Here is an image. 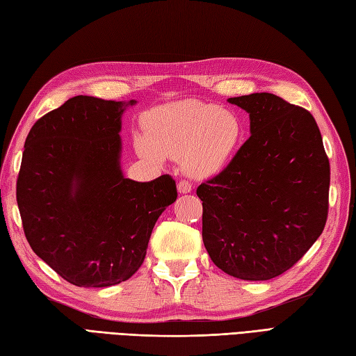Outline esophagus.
I'll list each match as a JSON object with an SVG mask.
<instances>
[{
	"mask_svg": "<svg viewBox=\"0 0 356 356\" xmlns=\"http://www.w3.org/2000/svg\"><path fill=\"white\" fill-rule=\"evenodd\" d=\"M177 191L180 194H188V193L193 191V186H191V184H189L188 180H180L179 184H177Z\"/></svg>",
	"mask_w": 356,
	"mask_h": 356,
	"instance_id": "obj_1",
	"label": "esophagus"
}]
</instances>
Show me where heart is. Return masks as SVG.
Masks as SVG:
<instances>
[{
  "label": "heart",
  "instance_id": "heart-1",
  "mask_svg": "<svg viewBox=\"0 0 356 356\" xmlns=\"http://www.w3.org/2000/svg\"><path fill=\"white\" fill-rule=\"evenodd\" d=\"M145 136L135 138L140 158L181 162L188 176L211 179L225 171L241 148L245 129L239 115L197 100L165 104L144 117Z\"/></svg>",
  "mask_w": 356,
  "mask_h": 356
}]
</instances>
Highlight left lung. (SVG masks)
<instances>
[{"mask_svg":"<svg viewBox=\"0 0 356 356\" xmlns=\"http://www.w3.org/2000/svg\"><path fill=\"white\" fill-rule=\"evenodd\" d=\"M227 102L249 113L250 138L225 171L197 188L203 243L227 275L268 280L291 268L323 232L329 159L303 107L268 92Z\"/></svg>","mask_w":356,"mask_h":356,"instance_id":"left-lung-1","label":"left lung"}]
</instances>
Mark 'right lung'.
<instances>
[{"label":"right lung","instance_id":"right-lung-1","mask_svg":"<svg viewBox=\"0 0 356 356\" xmlns=\"http://www.w3.org/2000/svg\"><path fill=\"white\" fill-rule=\"evenodd\" d=\"M136 100L77 95L35 122L24 145L16 202L40 259L70 284L103 288L143 266L176 181L124 177L121 117Z\"/></svg>","mask_w":356,"mask_h":356}]
</instances>
